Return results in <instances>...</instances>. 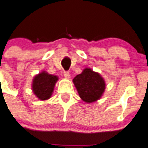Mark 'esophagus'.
<instances>
[{
  "mask_svg": "<svg viewBox=\"0 0 148 148\" xmlns=\"http://www.w3.org/2000/svg\"><path fill=\"white\" fill-rule=\"evenodd\" d=\"M64 76L66 78H70V73L68 71H64Z\"/></svg>",
  "mask_w": 148,
  "mask_h": 148,
  "instance_id": "1",
  "label": "esophagus"
}]
</instances>
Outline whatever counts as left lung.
<instances>
[{
    "label": "left lung",
    "instance_id": "obj_1",
    "mask_svg": "<svg viewBox=\"0 0 148 148\" xmlns=\"http://www.w3.org/2000/svg\"><path fill=\"white\" fill-rule=\"evenodd\" d=\"M80 97L86 103H92L101 98L105 90V81L99 73L89 68L73 78Z\"/></svg>",
    "mask_w": 148,
    "mask_h": 148
}]
</instances>
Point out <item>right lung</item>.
I'll use <instances>...</instances> for the list:
<instances>
[{"label": "right lung", "instance_id": "right-lung-1", "mask_svg": "<svg viewBox=\"0 0 148 148\" xmlns=\"http://www.w3.org/2000/svg\"><path fill=\"white\" fill-rule=\"evenodd\" d=\"M58 80L56 75L42 72L36 75L33 80L32 89L36 97L42 101H45L51 97L54 86Z\"/></svg>", "mask_w": 148, "mask_h": 148}]
</instances>
